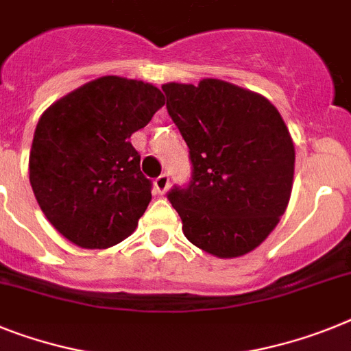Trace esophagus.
<instances>
[{"label":"esophagus","mask_w":351,"mask_h":351,"mask_svg":"<svg viewBox=\"0 0 351 351\" xmlns=\"http://www.w3.org/2000/svg\"><path fill=\"white\" fill-rule=\"evenodd\" d=\"M155 189L160 194L167 193V189H169V175H167V173H162L157 180H155Z\"/></svg>","instance_id":"1"}]
</instances>
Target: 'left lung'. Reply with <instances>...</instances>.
<instances>
[{
	"mask_svg": "<svg viewBox=\"0 0 351 351\" xmlns=\"http://www.w3.org/2000/svg\"><path fill=\"white\" fill-rule=\"evenodd\" d=\"M162 90L193 162L191 184L167 194L184 235L214 257H243L275 230L293 191L294 144L280 112L217 78Z\"/></svg>",
	"mask_w": 351,
	"mask_h": 351,
	"instance_id": "obj_1",
	"label": "left lung"
}]
</instances>
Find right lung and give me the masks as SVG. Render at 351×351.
Listing matches in <instances>:
<instances>
[{"instance_id": "add662e5", "label": "right lung", "mask_w": 351, "mask_h": 351, "mask_svg": "<svg viewBox=\"0 0 351 351\" xmlns=\"http://www.w3.org/2000/svg\"><path fill=\"white\" fill-rule=\"evenodd\" d=\"M164 103L155 85L101 76L44 110L30 149V184L67 241L105 250L134 234L152 202V182L130 137Z\"/></svg>"}]
</instances>
